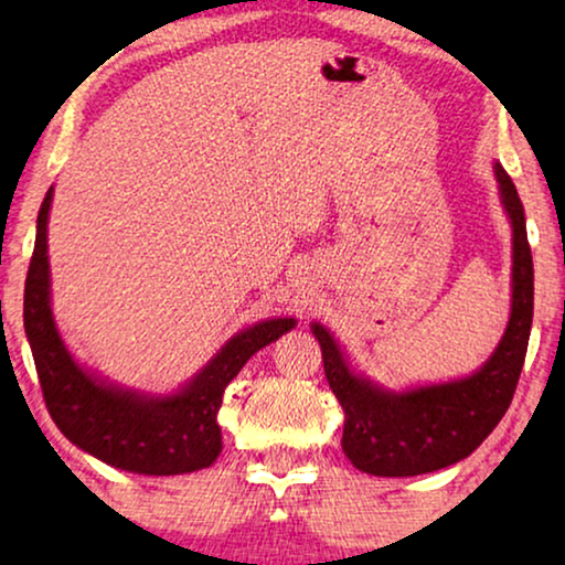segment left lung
<instances>
[{
    "instance_id": "left-lung-1",
    "label": "left lung",
    "mask_w": 565,
    "mask_h": 565,
    "mask_svg": "<svg viewBox=\"0 0 565 565\" xmlns=\"http://www.w3.org/2000/svg\"><path fill=\"white\" fill-rule=\"evenodd\" d=\"M493 174L512 223V308L504 337L476 373L406 391L383 388L350 365L327 327L311 323L329 388L344 408L342 450L362 473L406 478L452 466L491 435L512 404L530 342L535 273L522 200L499 161Z\"/></svg>"
}]
</instances>
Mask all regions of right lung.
Wrapping results in <instances>:
<instances>
[{
	"mask_svg": "<svg viewBox=\"0 0 565 565\" xmlns=\"http://www.w3.org/2000/svg\"><path fill=\"white\" fill-rule=\"evenodd\" d=\"M45 192L35 249L25 280V334L33 350L45 406L68 443L107 466L141 476H182L213 466L221 455L218 408L226 385L262 347L296 327V319H265L236 331L188 383L172 393H146L110 383L74 360L51 308L49 213Z\"/></svg>",
	"mask_w": 565,
	"mask_h": 565,
	"instance_id": "1",
	"label": "right lung"
}]
</instances>
